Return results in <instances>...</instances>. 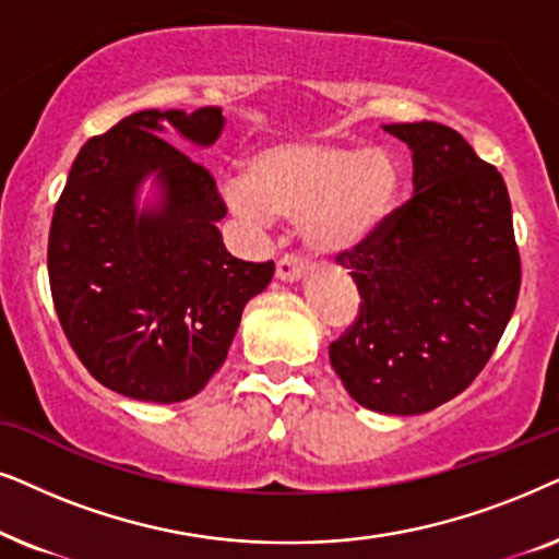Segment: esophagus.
Wrapping results in <instances>:
<instances>
[{
    "label": "esophagus",
    "instance_id": "1",
    "mask_svg": "<svg viewBox=\"0 0 559 559\" xmlns=\"http://www.w3.org/2000/svg\"><path fill=\"white\" fill-rule=\"evenodd\" d=\"M275 275H278L281 281H299L304 275V260L296 258L294 252H286V255L278 260V265H275Z\"/></svg>",
    "mask_w": 559,
    "mask_h": 559
}]
</instances>
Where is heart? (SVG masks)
Masks as SVG:
<instances>
[{
	"instance_id": "obj_1",
	"label": "heart",
	"mask_w": 559,
	"mask_h": 559,
	"mask_svg": "<svg viewBox=\"0 0 559 559\" xmlns=\"http://www.w3.org/2000/svg\"><path fill=\"white\" fill-rule=\"evenodd\" d=\"M401 183L385 147L330 140H281L245 160L242 181L222 186L229 210L250 222L299 219L311 250L340 255L360 245L385 219Z\"/></svg>"
}]
</instances>
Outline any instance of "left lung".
<instances>
[{
    "label": "left lung",
    "mask_w": 559,
    "mask_h": 559,
    "mask_svg": "<svg viewBox=\"0 0 559 559\" xmlns=\"http://www.w3.org/2000/svg\"><path fill=\"white\" fill-rule=\"evenodd\" d=\"M383 130L412 147L414 197L337 255L360 311L330 362L357 404L408 416L455 399L486 368L516 309L522 258L503 178L460 132Z\"/></svg>",
    "instance_id": "left-lung-1"
}]
</instances>
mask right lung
Listing matches in <instances>:
<instances>
[{"label":"right lung","instance_id":"right-lung-1","mask_svg":"<svg viewBox=\"0 0 559 559\" xmlns=\"http://www.w3.org/2000/svg\"><path fill=\"white\" fill-rule=\"evenodd\" d=\"M222 128L219 107L135 111L86 140L56 204L48 275L58 319L88 373L128 399L197 396L225 362L245 304L273 278V260L229 255L217 181L160 138L176 130L212 145ZM151 173L162 199L140 213L134 197Z\"/></svg>","mask_w":559,"mask_h":559}]
</instances>
